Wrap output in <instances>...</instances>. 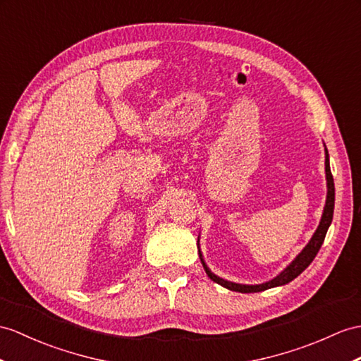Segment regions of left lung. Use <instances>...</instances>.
<instances>
[{
  "mask_svg": "<svg viewBox=\"0 0 361 361\" xmlns=\"http://www.w3.org/2000/svg\"><path fill=\"white\" fill-rule=\"evenodd\" d=\"M324 171H326L328 195H326V204H324V208H323V214H322V221L319 224V228H317V230H315L314 235L311 237L310 243L306 245V247L303 248V251L298 254V256L291 263H289V265L282 272H280L277 277L269 280V282L260 283V285H240V283L228 282V280H224L221 277H217L216 274H213V272L208 269L204 259H202V252L199 251L202 265H204L208 277L213 280V282L221 285V286H224L226 289H231V291H237V293H260V291H265V289H269V288L286 285V283L291 282V280H294L297 276H300L302 272L311 265V262L314 260V257L317 256V252H319L320 247L323 245L324 235H326L328 228H329V225L332 222L334 202H336V188H334V178H332V173H331L329 154H328L326 148H324Z\"/></svg>",
  "mask_w": 361,
  "mask_h": 361,
  "instance_id": "1",
  "label": "left lung"
}]
</instances>
